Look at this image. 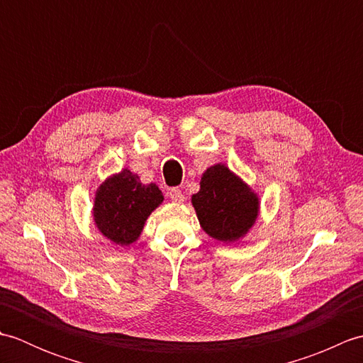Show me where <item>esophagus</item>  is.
<instances>
[{"label":"esophagus","mask_w":363,"mask_h":363,"mask_svg":"<svg viewBox=\"0 0 363 363\" xmlns=\"http://www.w3.org/2000/svg\"><path fill=\"white\" fill-rule=\"evenodd\" d=\"M168 196H169V199H172L173 203H182L184 199H186V196H184V194H182L179 189H172V190H169Z\"/></svg>","instance_id":"1"}]
</instances>
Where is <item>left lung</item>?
<instances>
[{
	"label": "left lung",
	"instance_id": "1",
	"mask_svg": "<svg viewBox=\"0 0 363 363\" xmlns=\"http://www.w3.org/2000/svg\"><path fill=\"white\" fill-rule=\"evenodd\" d=\"M191 204L204 233L223 243L238 242L248 234L260 207L256 191L225 164L206 169Z\"/></svg>",
	"mask_w": 363,
	"mask_h": 363
}]
</instances>
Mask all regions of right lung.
Here are the masks:
<instances>
[{
	"label": "right lung",
	"instance_id": "add662e5",
	"mask_svg": "<svg viewBox=\"0 0 363 363\" xmlns=\"http://www.w3.org/2000/svg\"><path fill=\"white\" fill-rule=\"evenodd\" d=\"M164 201L156 184H142L128 168L112 174L98 187L94 199V221L107 240L129 246L140 237L145 221Z\"/></svg>",
	"mask_w": 363,
	"mask_h": 363
}]
</instances>
